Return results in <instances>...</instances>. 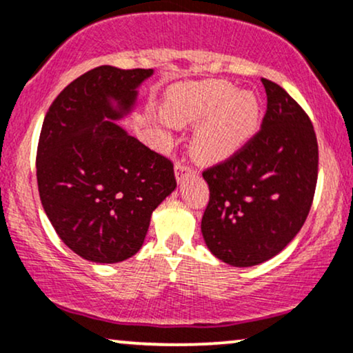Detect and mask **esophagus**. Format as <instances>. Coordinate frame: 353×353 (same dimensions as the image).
<instances>
[{
	"mask_svg": "<svg viewBox=\"0 0 353 353\" xmlns=\"http://www.w3.org/2000/svg\"><path fill=\"white\" fill-rule=\"evenodd\" d=\"M189 174H195V169L192 165L185 163V161H177L176 163V177L177 181H181L182 177L189 176Z\"/></svg>",
	"mask_w": 353,
	"mask_h": 353,
	"instance_id": "1",
	"label": "esophagus"
}]
</instances>
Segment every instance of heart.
I'll use <instances>...</instances> for the list:
<instances>
[{
    "mask_svg": "<svg viewBox=\"0 0 353 353\" xmlns=\"http://www.w3.org/2000/svg\"><path fill=\"white\" fill-rule=\"evenodd\" d=\"M164 118L172 125H197L192 152L202 163L232 158L252 141L261 126V101L250 90L235 92L227 80L176 87L169 93Z\"/></svg>",
    "mask_w": 353,
    "mask_h": 353,
    "instance_id": "1",
    "label": "heart"
}]
</instances>
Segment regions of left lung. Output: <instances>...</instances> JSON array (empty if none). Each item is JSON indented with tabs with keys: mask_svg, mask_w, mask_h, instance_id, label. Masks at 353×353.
<instances>
[{
	"mask_svg": "<svg viewBox=\"0 0 353 353\" xmlns=\"http://www.w3.org/2000/svg\"><path fill=\"white\" fill-rule=\"evenodd\" d=\"M261 82L268 97L261 128L243 150L202 172L210 190L203 240L233 266L260 265L281 252L307 219L317 184L311 118L283 87Z\"/></svg>",
	"mask_w": 353,
	"mask_h": 353,
	"instance_id": "8db88e82",
	"label": "left lung"
}]
</instances>
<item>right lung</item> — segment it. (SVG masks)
I'll use <instances>...</instances> for the list:
<instances>
[{
	"mask_svg": "<svg viewBox=\"0 0 353 353\" xmlns=\"http://www.w3.org/2000/svg\"><path fill=\"white\" fill-rule=\"evenodd\" d=\"M151 74L95 67L59 93L42 123L36 154L42 207L63 243L88 261L133 256L152 210L177 185L172 161L113 121Z\"/></svg>",
	"mask_w": 353,
	"mask_h": 353,
	"instance_id": "1",
	"label": "right lung"
}]
</instances>
